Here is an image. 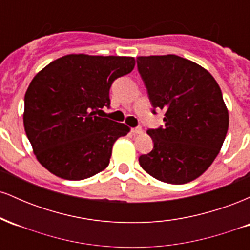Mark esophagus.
Returning <instances> with one entry per match:
<instances>
[{
  "label": "esophagus",
  "mask_w": 250,
  "mask_h": 250,
  "mask_svg": "<svg viewBox=\"0 0 250 250\" xmlns=\"http://www.w3.org/2000/svg\"><path fill=\"white\" fill-rule=\"evenodd\" d=\"M142 128L141 127H136V128H133L131 129V133L133 134H142Z\"/></svg>",
  "instance_id": "1"
}]
</instances>
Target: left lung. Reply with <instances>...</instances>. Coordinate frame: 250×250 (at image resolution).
Returning <instances> with one entry per match:
<instances>
[{"label":"left lung","mask_w":250,"mask_h":250,"mask_svg":"<svg viewBox=\"0 0 250 250\" xmlns=\"http://www.w3.org/2000/svg\"><path fill=\"white\" fill-rule=\"evenodd\" d=\"M153 114L165 110V125L148 129L154 148L139 157L156 180L183 185L202 175L226 139L228 110L213 76L197 63L177 55L136 59Z\"/></svg>","instance_id":"left-lung-1"}]
</instances>
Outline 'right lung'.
I'll return each instance as SVG.
<instances>
[{"label":"right lung","mask_w":250,"mask_h":250,"mask_svg":"<svg viewBox=\"0 0 250 250\" xmlns=\"http://www.w3.org/2000/svg\"><path fill=\"white\" fill-rule=\"evenodd\" d=\"M134 65V57L71 54L36 74L24 96L23 125L43 167L70 181L108 167L113 145L129 128L96 111L109 108L111 84Z\"/></svg>","instance_id":"1"}]
</instances>
